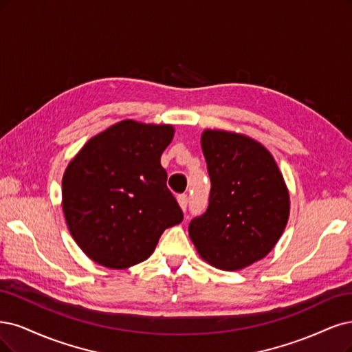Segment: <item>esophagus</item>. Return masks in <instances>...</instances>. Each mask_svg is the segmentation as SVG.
I'll return each mask as SVG.
<instances>
[{
	"mask_svg": "<svg viewBox=\"0 0 352 352\" xmlns=\"http://www.w3.org/2000/svg\"><path fill=\"white\" fill-rule=\"evenodd\" d=\"M177 202H179V205H180V208L184 210V211H186V208H188V202H189L186 193H182V195H179V197H177Z\"/></svg>",
	"mask_w": 352,
	"mask_h": 352,
	"instance_id": "esophagus-1",
	"label": "esophagus"
}]
</instances>
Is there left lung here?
I'll use <instances>...</instances> for the list:
<instances>
[{
  "mask_svg": "<svg viewBox=\"0 0 352 352\" xmlns=\"http://www.w3.org/2000/svg\"><path fill=\"white\" fill-rule=\"evenodd\" d=\"M210 204L189 223L199 256L223 271L261 261L280 240L289 215L283 173L262 144L236 132L204 131Z\"/></svg>",
  "mask_w": 352,
  "mask_h": 352,
  "instance_id": "left-lung-1",
  "label": "left lung"
}]
</instances>
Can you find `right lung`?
I'll return each mask as SVG.
<instances>
[{
  "label": "right lung",
  "instance_id": "1",
  "mask_svg": "<svg viewBox=\"0 0 352 352\" xmlns=\"http://www.w3.org/2000/svg\"><path fill=\"white\" fill-rule=\"evenodd\" d=\"M172 125L122 120L89 140L63 177L72 239L99 265L125 270L150 258L166 228L184 220L160 157Z\"/></svg>",
  "mask_w": 352,
  "mask_h": 352
}]
</instances>
